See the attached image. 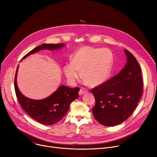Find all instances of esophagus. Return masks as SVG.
<instances>
[{
	"mask_svg": "<svg viewBox=\"0 0 157 157\" xmlns=\"http://www.w3.org/2000/svg\"><path fill=\"white\" fill-rule=\"evenodd\" d=\"M87 92H88V90H87L86 88L82 87V88H81V89H80V90H79V94L80 95H81L82 94H85V93H86Z\"/></svg>",
	"mask_w": 157,
	"mask_h": 157,
	"instance_id": "esophagus-1",
	"label": "esophagus"
}]
</instances>
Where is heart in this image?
Returning a JSON list of instances; mask_svg holds the SVG:
<instances>
[{
  "mask_svg": "<svg viewBox=\"0 0 157 157\" xmlns=\"http://www.w3.org/2000/svg\"><path fill=\"white\" fill-rule=\"evenodd\" d=\"M113 55L108 48H81L74 55L72 62L64 66L66 78L74 83L80 76L90 86H97L105 82L110 75Z\"/></svg>",
  "mask_w": 157,
  "mask_h": 157,
  "instance_id": "heart-1",
  "label": "heart"
}]
</instances>
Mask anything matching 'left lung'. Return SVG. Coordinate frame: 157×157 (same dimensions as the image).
<instances>
[{"label": "left lung", "instance_id": "left-lung-1", "mask_svg": "<svg viewBox=\"0 0 157 157\" xmlns=\"http://www.w3.org/2000/svg\"><path fill=\"white\" fill-rule=\"evenodd\" d=\"M125 52V67L118 75L91 90L95 99L93 115L104 126H115L126 120L143 94L141 69L135 56L126 49Z\"/></svg>", "mask_w": 157, "mask_h": 157}]
</instances>
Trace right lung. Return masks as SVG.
<instances>
[{
	"label": "right lung",
	"instance_id": "1",
	"mask_svg": "<svg viewBox=\"0 0 157 157\" xmlns=\"http://www.w3.org/2000/svg\"><path fill=\"white\" fill-rule=\"evenodd\" d=\"M64 46L63 44H43L25 55L22 59L43 49H57ZM16 69L14 78V90L16 97L22 107L30 117L44 125H53L59 122L67 113L71 103L79 97V88H71L66 86L58 88L50 96L43 100H33L23 95L18 88L16 83Z\"/></svg>",
	"mask_w": 157,
	"mask_h": 157
}]
</instances>
